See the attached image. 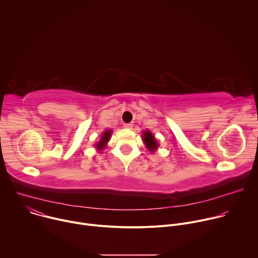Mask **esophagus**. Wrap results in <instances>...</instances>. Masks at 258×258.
<instances>
[{
	"instance_id": "esophagus-1",
	"label": "esophagus",
	"mask_w": 258,
	"mask_h": 258,
	"mask_svg": "<svg viewBox=\"0 0 258 258\" xmlns=\"http://www.w3.org/2000/svg\"><path fill=\"white\" fill-rule=\"evenodd\" d=\"M123 127L126 128V130H131L133 127V124L132 123H124L123 124Z\"/></svg>"
}]
</instances>
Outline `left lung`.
<instances>
[{
  "instance_id": "1",
  "label": "left lung",
  "mask_w": 258,
  "mask_h": 258,
  "mask_svg": "<svg viewBox=\"0 0 258 258\" xmlns=\"http://www.w3.org/2000/svg\"><path fill=\"white\" fill-rule=\"evenodd\" d=\"M142 140L146 146V148L149 150V152L154 153L157 151L159 143L157 142L155 136L149 130H145L142 132Z\"/></svg>"
}]
</instances>
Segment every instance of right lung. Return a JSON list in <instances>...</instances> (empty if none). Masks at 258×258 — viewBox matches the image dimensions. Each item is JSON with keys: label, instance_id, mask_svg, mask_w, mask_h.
Wrapping results in <instances>:
<instances>
[{"label": "right lung", "instance_id": "obj_1", "mask_svg": "<svg viewBox=\"0 0 258 258\" xmlns=\"http://www.w3.org/2000/svg\"><path fill=\"white\" fill-rule=\"evenodd\" d=\"M112 132H113L112 130H106V131L103 132V134H102V136L100 138V141L97 142L96 145H95V148L98 150V152L102 151V150H104L106 148L108 142L110 141V139H111Z\"/></svg>", "mask_w": 258, "mask_h": 258}]
</instances>
